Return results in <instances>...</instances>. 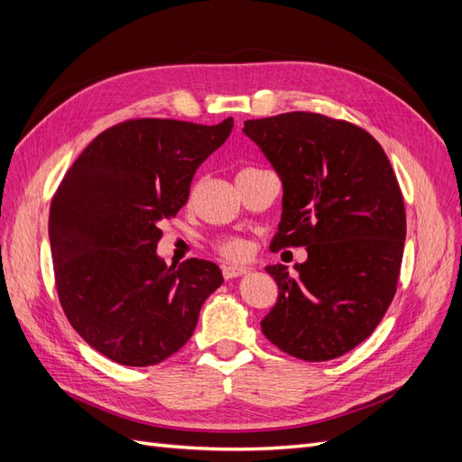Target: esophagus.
Instances as JSON below:
<instances>
[{"instance_id":"1","label":"esophagus","mask_w":462,"mask_h":462,"mask_svg":"<svg viewBox=\"0 0 462 462\" xmlns=\"http://www.w3.org/2000/svg\"><path fill=\"white\" fill-rule=\"evenodd\" d=\"M246 272H248V270L245 268V265H233V263L223 265V277H226V279H233V277L245 275Z\"/></svg>"}]
</instances>
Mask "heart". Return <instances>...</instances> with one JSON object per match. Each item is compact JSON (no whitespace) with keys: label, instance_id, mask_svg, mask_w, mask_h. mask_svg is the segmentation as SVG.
Returning a JSON list of instances; mask_svg holds the SVG:
<instances>
[{"label":"heart","instance_id":"heart-1","mask_svg":"<svg viewBox=\"0 0 462 462\" xmlns=\"http://www.w3.org/2000/svg\"><path fill=\"white\" fill-rule=\"evenodd\" d=\"M216 246L227 258H241L245 254V245L239 239H221Z\"/></svg>","mask_w":462,"mask_h":462}]
</instances>
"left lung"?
<instances>
[{
  "label": "left lung",
  "mask_w": 462,
  "mask_h": 462,
  "mask_svg": "<svg viewBox=\"0 0 462 462\" xmlns=\"http://www.w3.org/2000/svg\"><path fill=\"white\" fill-rule=\"evenodd\" d=\"M282 179V221L272 248L309 258L268 265L277 302L260 321L283 353L324 362L370 337L395 297L407 216L383 148L353 123L309 111L245 121Z\"/></svg>",
  "instance_id": "1"
}]
</instances>
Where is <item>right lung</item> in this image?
<instances>
[{"label": "right lung", "instance_id": "add662e5", "mask_svg": "<svg viewBox=\"0 0 462 462\" xmlns=\"http://www.w3.org/2000/svg\"><path fill=\"white\" fill-rule=\"evenodd\" d=\"M217 125L133 119L82 150L50 208L60 302L77 333L123 366H153L197 328L204 300L223 283L214 262L175 268L156 253L160 221L187 204L200 163L227 141Z\"/></svg>", "mask_w": 462, "mask_h": 462}]
</instances>
